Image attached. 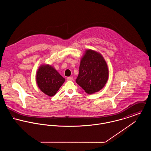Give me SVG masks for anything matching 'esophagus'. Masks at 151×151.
<instances>
[{"mask_svg": "<svg viewBox=\"0 0 151 151\" xmlns=\"http://www.w3.org/2000/svg\"><path fill=\"white\" fill-rule=\"evenodd\" d=\"M73 79L72 77H68L67 78V81H73Z\"/></svg>", "mask_w": 151, "mask_h": 151, "instance_id": "esophagus-1", "label": "esophagus"}]
</instances>
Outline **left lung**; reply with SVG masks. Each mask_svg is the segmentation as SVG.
Here are the masks:
<instances>
[{"instance_id":"left-lung-1","label":"left lung","mask_w":151,"mask_h":151,"mask_svg":"<svg viewBox=\"0 0 151 151\" xmlns=\"http://www.w3.org/2000/svg\"><path fill=\"white\" fill-rule=\"evenodd\" d=\"M108 77V65L102 55L91 49L86 50L80 62L76 82L87 93L93 94L105 86Z\"/></svg>"}]
</instances>
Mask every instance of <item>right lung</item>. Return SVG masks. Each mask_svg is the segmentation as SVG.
Instances as JSON below:
<instances>
[{
	"label": "right lung",
	"mask_w": 151,
	"mask_h": 151,
	"mask_svg": "<svg viewBox=\"0 0 151 151\" xmlns=\"http://www.w3.org/2000/svg\"><path fill=\"white\" fill-rule=\"evenodd\" d=\"M36 81L42 92L53 96L63 85L65 79L51 65H42L37 72Z\"/></svg>",
	"instance_id": "obj_1"
}]
</instances>
